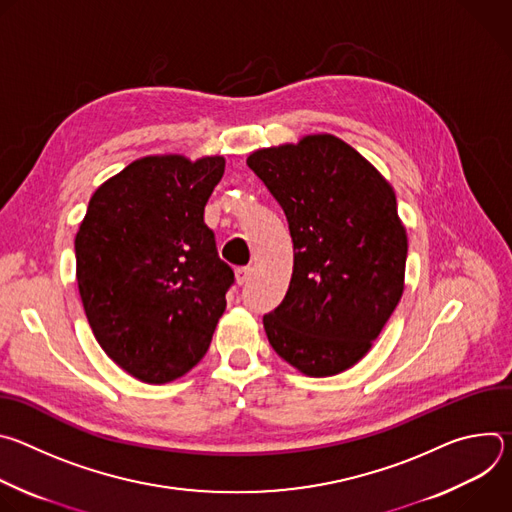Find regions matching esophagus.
<instances>
[{
  "label": "esophagus",
  "instance_id": "obj_1",
  "mask_svg": "<svg viewBox=\"0 0 512 512\" xmlns=\"http://www.w3.org/2000/svg\"><path fill=\"white\" fill-rule=\"evenodd\" d=\"M235 275H237V283H239V285H245V283L251 279L253 269H251V267H239V269L235 271Z\"/></svg>",
  "mask_w": 512,
  "mask_h": 512
}]
</instances>
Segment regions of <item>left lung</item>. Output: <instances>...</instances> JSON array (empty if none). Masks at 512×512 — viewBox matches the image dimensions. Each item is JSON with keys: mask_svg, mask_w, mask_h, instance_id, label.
Here are the masks:
<instances>
[{"mask_svg": "<svg viewBox=\"0 0 512 512\" xmlns=\"http://www.w3.org/2000/svg\"><path fill=\"white\" fill-rule=\"evenodd\" d=\"M247 166L294 241L287 294L263 316L269 344L304 375H338L369 352L403 294L407 235L395 192L334 135L259 150Z\"/></svg>", "mask_w": 512, "mask_h": 512, "instance_id": "obj_1", "label": "left lung"}]
</instances>
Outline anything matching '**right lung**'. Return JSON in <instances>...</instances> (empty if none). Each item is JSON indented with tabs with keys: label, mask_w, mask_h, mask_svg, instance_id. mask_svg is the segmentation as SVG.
Wrapping results in <instances>:
<instances>
[{
	"label": "right lung",
	"mask_w": 512,
	"mask_h": 512,
	"mask_svg": "<svg viewBox=\"0 0 512 512\" xmlns=\"http://www.w3.org/2000/svg\"><path fill=\"white\" fill-rule=\"evenodd\" d=\"M223 174L221 156L137 160L97 188L77 233V281L93 334L143 383L186 375L227 308L235 273L204 225Z\"/></svg>",
	"instance_id": "obj_1"
}]
</instances>
